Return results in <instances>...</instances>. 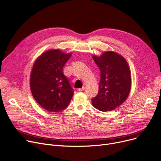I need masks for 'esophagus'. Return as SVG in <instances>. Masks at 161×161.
<instances>
[{
    "label": "esophagus",
    "mask_w": 161,
    "mask_h": 161,
    "mask_svg": "<svg viewBox=\"0 0 161 161\" xmlns=\"http://www.w3.org/2000/svg\"><path fill=\"white\" fill-rule=\"evenodd\" d=\"M85 87H82V88H79V89H77V90H78L79 92H81V91L85 90Z\"/></svg>",
    "instance_id": "34e87169"
}]
</instances>
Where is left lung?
Listing matches in <instances>:
<instances>
[{
    "instance_id": "1",
    "label": "left lung",
    "mask_w": 161,
    "mask_h": 161,
    "mask_svg": "<svg viewBox=\"0 0 161 161\" xmlns=\"http://www.w3.org/2000/svg\"><path fill=\"white\" fill-rule=\"evenodd\" d=\"M92 58L101 73L99 92L93 106L103 112L115 109L123 103L131 89L132 76L125 58L113 51L104 52Z\"/></svg>"
}]
</instances>
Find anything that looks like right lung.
Instances as JSON below:
<instances>
[{
	"instance_id": "1",
	"label": "right lung",
	"mask_w": 161,
	"mask_h": 161,
	"mask_svg": "<svg viewBox=\"0 0 161 161\" xmlns=\"http://www.w3.org/2000/svg\"><path fill=\"white\" fill-rule=\"evenodd\" d=\"M71 53L49 50L38 57L30 75V88L36 102L48 112L58 113L71 102L73 90L63 73Z\"/></svg>"
}]
</instances>
